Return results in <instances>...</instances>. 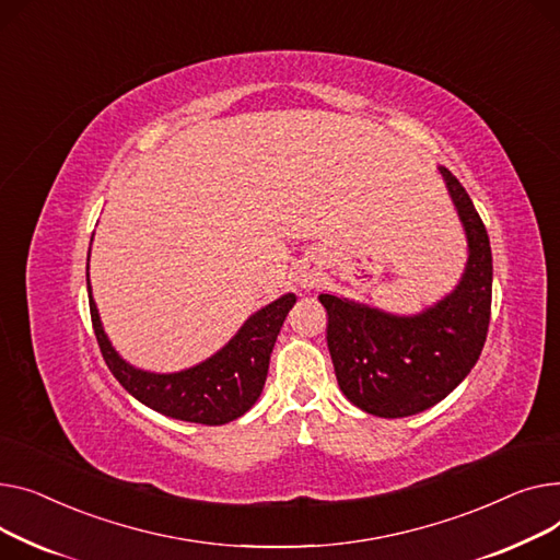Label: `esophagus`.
I'll return each instance as SVG.
<instances>
[{
    "label": "esophagus",
    "instance_id": "34e87169",
    "mask_svg": "<svg viewBox=\"0 0 560 560\" xmlns=\"http://www.w3.org/2000/svg\"><path fill=\"white\" fill-rule=\"evenodd\" d=\"M316 282H318V273H316V269H305V271H301V276H299V284L301 287H307V289H312V287H316Z\"/></svg>",
    "mask_w": 560,
    "mask_h": 560
}]
</instances>
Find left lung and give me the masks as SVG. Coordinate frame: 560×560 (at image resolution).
<instances>
[{
	"instance_id": "left-lung-1",
	"label": "left lung",
	"mask_w": 560,
	"mask_h": 560,
	"mask_svg": "<svg viewBox=\"0 0 560 560\" xmlns=\"http://www.w3.org/2000/svg\"><path fill=\"white\" fill-rule=\"evenodd\" d=\"M441 174L470 248L466 273L450 295L418 316L318 295L343 396L380 418H405L441 402L466 380L486 343L492 299L488 233L464 185L445 167Z\"/></svg>"
}]
</instances>
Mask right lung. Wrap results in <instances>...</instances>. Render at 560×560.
I'll return each instance as SVG.
<instances>
[{
  "label": "right lung",
  "mask_w": 560,
  "mask_h": 560,
  "mask_svg": "<svg viewBox=\"0 0 560 560\" xmlns=\"http://www.w3.org/2000/svg\"><path fill=\"white\" fill-rule=\"evenodd\" d=\"M88 293L96 343L117 382L153 411L201 424L230 422L255 405L267 382L269 359L280 327L295 303L293 293L282 295V299L253 314L233 341L203 364L172 375H155L133 369L115 352L104 335L102 320H98L90 278Z\"/></svg>",
  "instance_id": "right-lung-1"
}]
</instances>
